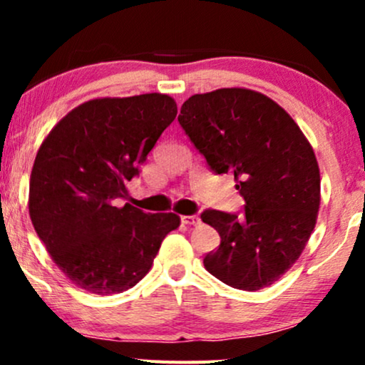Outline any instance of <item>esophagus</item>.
I'll use <instances>...</instances> for the list:
<instances>
[{"label":"esophagus","mask_w":365,"mask_h":365,"mask_svg":"<svg viewBox=\"0 0 365 365\" xmlns=\"http://www.w3.org/2000/svg\"><path fill=\"white\" fill-rule=\"evenodd\" d=\"M182 223L188 225V226H195L200 223V217L199 216H182Z\"/></svg>","instance_id":"obj_1"}]
</instances>
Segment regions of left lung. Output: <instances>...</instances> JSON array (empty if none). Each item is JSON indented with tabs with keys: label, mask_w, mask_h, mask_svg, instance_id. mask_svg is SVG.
Returning a JSON list of instances; mask_svg holds the SVG:
<instances>
[{
	"label": "left lung",
	"mask_w": 365,
	"mask_h": 365,
	"mask_svg": "<svg viewBox=\"0 0 365 365\" xmlns=\"http://www.w3.org/2000/svg\"><path fill=\"white\" fill-rule=\"evenodd\" d=\"M178 121L215 173H232L244 215L206 209L221 244L204 257L220 282L261 290L305 249L321 202L316 154L279 104L250 89H217L183 103Z\"/></svg>",
	"instance_id": "obj_1"
}]
</instances>
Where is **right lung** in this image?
<instances>
[{"mask_svg":"<svg viewBox=\"0 0 365 365\" xmlns=\"http://www.w3.org/2000/svg\"><path fill=\"white\" fill-rule=\"evenodd\" d=\"M175 116V99L158 92L92 99L58 121L37 150L29 215L54 264L86 292L135 287L180 226L173 212L120 206Z\"/></svg>","mask_w":365,"mask_h":365,"instance_id":"1","label":"right lung"}]
</instances>
